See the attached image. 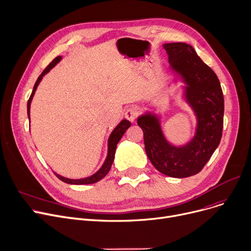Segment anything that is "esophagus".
I'll return each mask as SVG.
<instances>
[{"mask_svg": "<svg viewBox=\"0 0 251 251\" xmlns=\"http://www.w3.org/2000/svg\"><path fill=\"white\" fill-rule=\"evenodd\" d=\"M138 114H139V110H138L137 107L130 106L126 110L125 116H126V118L127 119V121H129L130 123H134L136 121Z\"/></svg>", "mask_w": 251, "mask_h": 251, "instance_id": "1", "label": "esophagus"}]
</instances>
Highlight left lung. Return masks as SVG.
Segmentation results:
<instances>
[{"label": "left lung", "instance_id": "1", "mask_svg": "<svg viewBox=\"0 0 251 251\" xmlns=\"http://www.w3.org/2000/svg\"><path fill=\"white\" fill-rule=\"evenodd\" d=\"M169 61L187 83L185 95L197 116L195 137L183 147L166 142L156 116L142 115L138 126L144 133L147 156L161 174L187 177L198 174L218 148L224 125V95L214 71L201 60L192 46L164 44Z\"/></svg>", "mask_w": 251, "mask_h": 251}]
</instances>
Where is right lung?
Wrapping results in <instances>:
<instances>
[{"mask_svg":"<svg viewBox=\"0 0 251 251\" xmlns=\"http://www.w3.org/2000/svg\"><path fill=\"white\" fill-rule=\"evenodd\" d=\"M60 60H61V57H60V56L56 57V58L54 59V60L44 69L42 75L38 77L37 81H35L34 86H33L32 93H31L30 97H29V99H28V101H27V115H28V118H29L30 103H31V100H32V97H33V95H34V92H35V90H37L40 81L42 80L43 76H44L46 74L49 73L50 69L53 68ZM129 126H130V123H129L128 121H126V119H124V121H122L121 123H119V125L113 129V132L111 133V135H110V137H109V139H108V154H107V157H106V159H105L103 165L101 166V169H100L96 174H94L93 176H88V177L79 178V180H71V178H67V177L59 176V175L56 174V173H54V174L56 175V176L59 178V180H61L62 182L67 183V184H71V185H88V184H94V183L99 182V181L102 180V178H103L107 174H108V172L110 171L112 162H113V160H114V154H115L117 143L119 142V140L122 139V137H123L124 134L126 133V130Z\"/></svg>","mask_w":251,"mask_h":251,"instance_id":"right-lung-1","label":"right lung"}]
</instances>
